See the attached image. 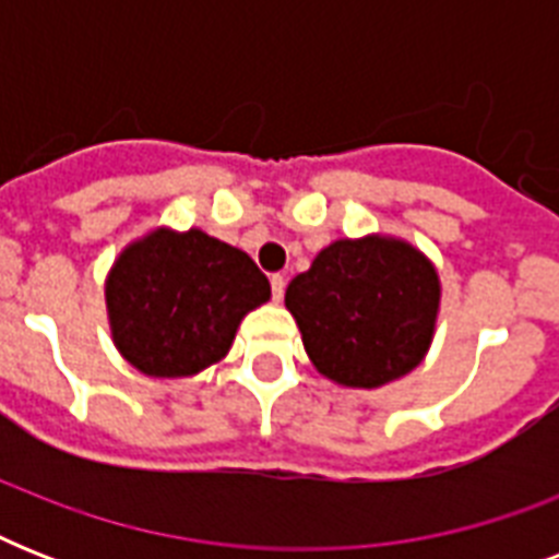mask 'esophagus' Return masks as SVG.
<instances>
[{
	"label": "esophagus",
	"mask_w": 559,
	"mask_h": 559,
	"mask_svg": "<svg viewBox=\"0 0 559 559\" xmlns=\"http://www.w3.org/2000/svg\"><path fill=\"white\" fill-rule=\"evenodd\" d=\"M270 284H272V298H275V301H281V298H284V287H287L284 275H278V272H275V275L270 278Z\"/></svg>",
	"instance_id": "obj_1"
}]
</instances>
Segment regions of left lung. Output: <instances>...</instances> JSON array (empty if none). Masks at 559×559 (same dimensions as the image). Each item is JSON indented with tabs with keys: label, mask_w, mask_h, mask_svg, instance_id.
<instances>
[{
	"label": "left lung",
	"mask_w": 559,
	"mask_h": 559,
	"mask_svg": "<svg viewBox=\"0 0 559 559\" xmlns=\"http://www.w3.org/2000/svg\"><path fill=\"white\" fill-rule=\"evenodd\" d=\"M438 275L403 240H336L287 287L307 357L333 382L377 389L424 359L438 316Z\"/></svg>",
	"instance_id": "1"
}]
</instances>
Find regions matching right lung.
<instances>
[{
  "instance_id": "add662e5",
  "label": "right lung",
  "mask_w": 559,
  "mask_h": 559,
  "mask_svg": "<svg viewBox=\"0 0 559 559\" xmlns=\"http://www.w3.org/2000/svg\"><path fill=\"white\" fill-rule=\"evenodd\" d=\"M266 298L252 258L200 228L127 246L107 281L118 350L147 377H188L223 359L240 319Z\"/></svg>"
}]
</instances>
